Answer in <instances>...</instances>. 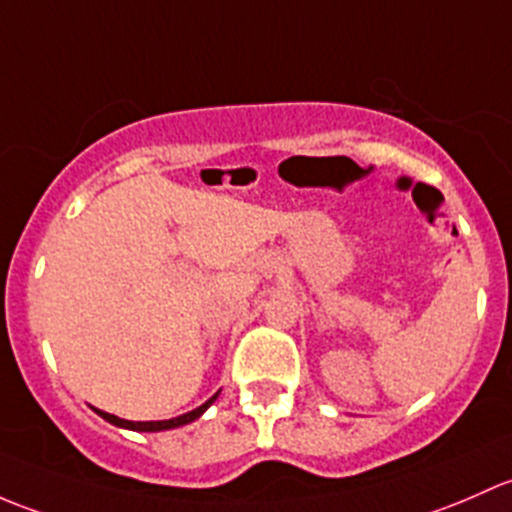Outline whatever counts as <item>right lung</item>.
I'll list each match as a JSON object with an SVG mask.
<instances>
[{"mask_svg":"<svg viewBox=\"0 0 512 512\" xmlns=\"http://www.w3.org/2000/svg\"><path fill=\"white\" fill-rule=\"evenodd\" d=\"M217 397H219V392L214 394L212 399H207V402H204L202 407L192 409V412H187V414H182V416H175V419H165V421H128V419H120V416H115V414L100 412V409H96V412H98V416H103L105 421H110V424L120 426V429H130V431H167V429H177V426H184V424H189V421L199 419V416H202L209 407H212L214 399H217Z\"/></svg>","mask_w":512,"mask_h":512,"instance_id":"1","label":"right lung"}]
</instances>
